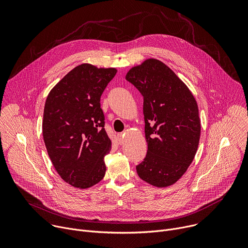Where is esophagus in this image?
Listing matches in <instances>:
<instances>
[{
  "instance_id": "1",
  "label": "esophagus",
  "mask_w": 248,
  "mask_h": 248,
  "mask_svg": "<svg viewBox=\"0 0 248 248\" xmlns=\"http://www.w3.org/2000/svg\"><path fill=\"white\" fill-rule=\"evenodd\" d=\"M119 140H120V144H124V133H119Z\"/></svg>"
}]
</instances>
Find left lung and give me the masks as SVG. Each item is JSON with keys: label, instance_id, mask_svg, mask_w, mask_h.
<instances>
[{"label": "left lung", "instance_id": "obj_1", "mask_svg": "<svg viewBox=\"0 0 248 248\" xmlns=\"http://www.w3.org/2000/svg\"><path fill=\"white\" fill-rule=\"evenodd\" d=\"M125 79L143 96L146 157L136 166L141 180L158 187L176 183L194 159L200 138L195 98L172 70L149 59Z\"/></svg>", "mask_w": 248, "mask_h": 248}]
</instances>
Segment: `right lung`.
<instances>
[{"mask_svg":"<svg viewBox=\"0 0 248 248\" xmlns=\"http://www.w3.org/2000/svg\"><path fill=\"white\" fill-rule=\"evenodd\" d=\"M117 69L76 66L50 91L42 131L48 155L68 185L88 188L105 175L104 157L112 146L100 98Z\"/></svg>","mask_w":248,"mask_h":248,"instance_id":"add662e5","label":"right lung"}]
</instances>
